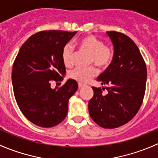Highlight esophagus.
Returning <instances> with one entry per match:
<instances>
[{
    "instance_id": "obj_1",
    "label": "esophagus",
    "mask_w": 158,
    "mask_h": 158,
    "mask_svg": "<svg viewBox=\"0 0 158 158\" xmlns=\"http://www.w3.org/2000/svg\"><path fill=\"white\" fill-rule=\"evenodd\" d=\"M85 86V84H82V83H81V82H79V88L80 89V88H82V87H84Z\"/></svg>"
}]
</instances>
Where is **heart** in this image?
Returning a JSON list of instances; mask_svg holds the SVG:
<instances>
[{"instance_id":"obj_1","label":"heart","mask_w":158,"mask_h":158,"mask_svg":"<svg viewBox=\"0 0 158 158\" xmlns=\"http://www.w3.org/2000/svg\"><path fill=\"white\" fill-rule=\"evenodd\" d=\"M76 45L82 50L90 54V61L101 68L107 67L113 58V51L109 47L103 45V43L94 36H86L79 40ZM73 47L67 44L62 52V59L66 66L73 65ZM97 70L94 66L77 67L70 73V76L78 82H87L95 76Z\"/></svg>"}]
</instances>
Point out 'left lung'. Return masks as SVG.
Returning a JSON list of instances; mask_svg holds the SVG:
<instances>
[{
	"mask_svg": "<svg viewBox=\"0 0 158 158\" xmlns=\"http://www.w3.org/2000/svg\"><path fill=\"white\" fill-rule=\"evenodd\" d=\"M114 47L112 61L96 80L106 87H92L94 95L89 102L92 120L104 128H114L128 123L142 104L147 80V68L139 49L128 36L106 32ZM104 86L102 87V89Z\"/></svg>",
	"mask_w": 158,
	"mask_h": 158,
	"instance_id": "1",
	"label": "left lung"
}]
</instances>
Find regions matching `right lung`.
Returning a JSON list of instances; mask_svg holds the SVG:
<instances>
[{
    "label": "right lung",
    "instance_id": "obj_1",
    "mask_svg": "<svg viewBox=\"0 0 158 158\" xmlns=\"http://www.w3.org/2000/svg\"><path fill=\"white\" fill-rule=\"evenodd\" d=\"M76 32L47 30L32 35L22 45L14 63L12 84L16 102L23 115L40 127L60 124L68 112L69 99L78 89L74 79L60 88L51 80L63 81L66 68L63 49Z\"/></svg>",
    "mask_w": 158,
    "mask_h": 158
}]
</instances>
